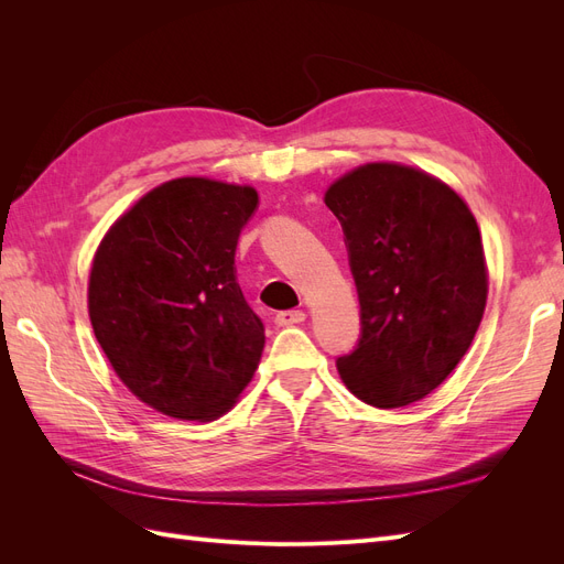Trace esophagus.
Listing matches in <instances>:
<instances>
[{"instance_id":"esophagus-1","label":"esophagus","mask_w":564,"mask_h":564,"mask_svg":"<svg viewBox=\"0 0 564 564\" xmlns=\"http://www.w3.org/2000/svg\"><path fill=\"white\" fill-rule=\"evenodd\" d=\"M305 319L303 311H282L275 315V324L280 327H294V324H301Z\"/></svg>"}]
</instances>
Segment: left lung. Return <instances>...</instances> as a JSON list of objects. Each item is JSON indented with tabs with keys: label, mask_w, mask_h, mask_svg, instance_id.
Segmentation results:
<instances>
[{
	"label": "left lung",
	"mask_w": 564,
	"mask_h": 564,
	"mask_svg": "<svg viewBox=\"0 0 564 564\" xmlns=\"http://www.w3.org/2000/svg\"><path fill=\"white\" fill-rule=\"evenodd\" d=\"M324 204L346 235L360 344L336 360L357 400L398 409L456 369L480 327L489 275L480 228L452 185L416 166L367 162Z\"/></svg>",
	"instance_id": "obj_1"
}]
</instances>
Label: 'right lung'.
<instances>
[{"mask_svg": "<svg viewBox=\"0 0 564 564\" xmlns=\"http://www.w3.org/2000/svg\"><path fill=\"white\" fill-rule=\"evenodd\" d=\"M256 204L251 185L172 178L96 249L87 292L96 340L119 381L164 416H224L259 369L263 324L235 275L237 237Z\"/></svg>", "mask_w": 564, "mask_h": 564, "instance_id": "obj_1", "label": "right lung"}]
</instances>
